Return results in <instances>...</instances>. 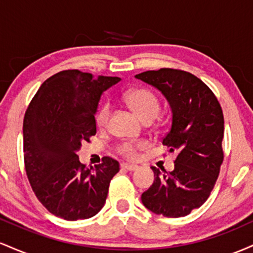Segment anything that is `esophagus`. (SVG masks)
Segmentation results:
<instances>
[{
  "mask_svg": "<svg viewBox=\"0 0 253 253\" xmlns=\"http://www.w3.org/2000/svg\"><path fill=\"white\" fill-rule=\"evenodd\" d=\"M121 168H123V169H125V170H127V171H134V170L138 169V167H136V165L127 164V163L121 164Z\"/></svg>",
  "mask_w": 253,
  "mask_h": 253,
  "instance_id": "obj_1",
  "label": "esophagus"
}]
</instances>
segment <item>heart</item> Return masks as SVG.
I'll return each instance as SVG.
<instances>
[{"label":"heart","mask_w":253,"mask_h":253,"mask_svg":"<svg viewBox=\"0 0 253 253\" xmlns=\"http://www.w3.org/2000/svg\"><path fill=\"white\" fill-rule=\"evenodd\" d=\"M125 102L127 106L134 112V114L144 123L152 121L159 113L158 97L156 96L155 92L146 88H135L130 89L124 95ZM110 114L109 104L104 103L97 109L95 114V124L98 128H104L108 124V119ZM141 146V144L130 143V141H125L120 144L118 147V152L126 158L133 159L136 156V149Z\"/></svg>","instance_id":"obj_1"}]
</instances>
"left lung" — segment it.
<instances>
[{"instance_id": "left-lung-1", "label": "left lung", "mask_w": 253, "mask_h": 253, "mask_svg": "<svg viewBox=\"0 0 253 253\" xmlns=\"http://www.w3.org/2000/svg\"><path fill=\"white\" fill-rule=\"evenodd\" d=\"M164 95L172 112L163 145L176 153L175 169L155 173L144 191L147 210L167 217L185 216L211 195L223 161V114L213 91L200 78L177 69H159L135 75Z\"/></svg>"}]
</instances>
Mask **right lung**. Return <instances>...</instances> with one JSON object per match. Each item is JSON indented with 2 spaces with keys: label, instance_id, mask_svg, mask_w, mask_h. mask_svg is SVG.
Masks as SVG:
<instances>
[{
  "label": "right lung",
  "instance_id": "1",
  "mask_svg": "<svg viewBox=\"0 0 253 253\" xmlns=\"http://www.w3.org/2000/svg\"><path fill=\"white\" fill-rule=\"evenodd\" d=\"M119 77L64 70L42 84L24 119V159L28 181L43 207L69 221L96 215L106 203L119 162L103 157L95 168L77 152L96 134L95 114L103 91Z\"/></svg>",
  "mask_w": 253,
  "mask_h": 253
}]
</instances>
